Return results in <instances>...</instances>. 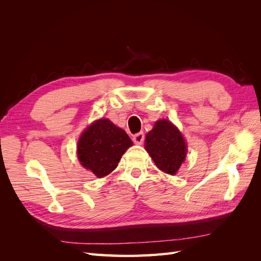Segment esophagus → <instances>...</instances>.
I'll return each instance as SVG.
<instances>
[{
    "label": "esophagus",
    "instance_id": "esophagus-1",
    "mask_svg": "<svg viewBox=\"0 0 261 261\" xmlns=\"http://www.w3.org/2000/svg\"><path fill=\"white\" fill-rule=\"evenodd\" d=\"M144 139H145V135H144V133H137L136 135H134V137H133V140H134V143L135 144H137V145H141L144 143Z\"/></svg>",
    "mask_w": 261,
    "mask_h": 261
}]
</instances>
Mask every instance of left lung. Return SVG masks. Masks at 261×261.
<instances>
[{
    "label": "left lung",
    "mask_w": 261,
    "mask_h": 261,
    "mask_svg": "<svg viewBox=\"0 0 261 261\" xmlns=\"http://www.w3.org/2000/svg\"><path fill=\"white\" fill-rule=\"evenodd\" d=\"M145 148L156 167L171 175L176 174L187 153L183 135L168 120L155 122L153 128L146 135Z\"/></svg>",
    "instance_id": "8db88e82"
}]
</instances>
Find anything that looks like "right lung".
Here are the masks:
<instances>
[{"label": "right lung", "mask_w": 261, "mask_h": 261, "mask_svg": "<svg viewBox=\"0 0 261 261\" xmlns=\"http://www.w3.org/2000/svg\"><path fill=\"white\" fill-rule=\"evenodd\" d=\"M133 141L122 128L108 118L93 122L77 143V156L82 165L101 178L110 174Z\"/></svg>", "instance_id": "add662e5"}]
</instances>
